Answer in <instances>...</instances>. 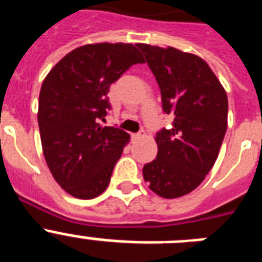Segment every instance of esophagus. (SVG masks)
I'll use <instances>...</instances> for the list:
<instances>
[{
	"instance_id": "34e87169",
	"label": "esophagus",
	"mask_w": 262,
	"mask_h": 262,
	"mask_svg": "<svg viewBox=\"0 0 262 262\" xmlns=\"http://www.w3.org/2000/svg\"><path fill=\"white\" fill-rule=\"evenodd\" d=\"M143 136H144V131H140L139 134H134L133 139H140V138H143Z\"/></svg>"
}]
</instances>
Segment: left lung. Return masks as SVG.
<instances>
[{"label": "left lung", "mask_w": 262, "mask_h": 262, "mask_svg": "<svg viewBox=\"0 0 262 262\" xmlns=\"http://www.w3.org/2000/svg\"><path fill=\"white\" fill-rule=\"evenodd\" d=\"M161 92L163 110L174 117L156 134L157 156L143 177L163 198L193 191L211 170L227 129L228 99L209 64L193 53L138 43Z\"/></svg>", "instance_id": "1"}]
</instances>
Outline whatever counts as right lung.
<instances>
[{
	"label": "right lung",
	"mask_w": 262,
	"mask_h": 262,
	"mask_svg": "<svg viewBox=\"0 0 262 262\" xmlns=\"http://www.w3.org/2000/svg\"><path fill=\"white\" fill-rule=\"evenodd\" d=\"M144 62L129 43L78 47L53 67L41 84L38 123L46 163L57 184L80 200L106 190L129 142L117 127H102L108 89L134 64Z\"/></svg>",
	"instance_id": "add662e5"
}]
</instances>
